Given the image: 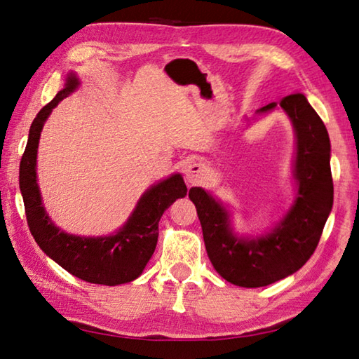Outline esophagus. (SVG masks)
Returning a JSON list of instances; mask_svg holds the SVG:
<instances>
[{"label": "esophagus", "mask_w": 359, "mask_h": 359, "mask_svg": "<svg viewBox=\"0 0 359 359\" xmlns=\"http://www.w3.org/2000/svg\"><path fill=\"white\" fill-rule=\"evenodd\" d=\"M207 168L202 163H191L187 168V180L189 184H201V182L207 177Z\"/></svg>", "instance_id": "1"}]
</instances>
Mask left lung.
<instances>
[{
  "label": "left lung",
  "mask_w": 359,
  "mask_h": 359,
  "mask_svg": "<svg viewBox=\"0 0 359 359\" xmlns=\"http://www.w3.org/2000/svg\"><path fill=\"white\" fill-rule=\"evenodd\" d=\"M270 103L257 112L271 111ZM279 106L292 118L296 133L293 208L273 233L259 239L236 238L228 215L202 188L189 189L196 205L205 248L216 271L234 285L265 287L297 271L315 253L333 205L330 140L325 125L302 94H290Z\"/></svg>",
  "instance_id": "1"
}]
</instances>
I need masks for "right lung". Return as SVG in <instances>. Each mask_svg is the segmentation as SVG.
I'll return each mask as SVG.
<instances>
[{"label":"right lung","mask_w":359,"mask_h":359,"mask_svg":"<svg viewBox=\"0 0 359 359\" xmlns=\"http://www.w3.org/2000/svg\"><path fill=\"white\" fill-rule=\"evenodd\" d=\"M77 86L79 80L71 74L66 88L38 112L30 126L20 163V189L27 225L38 247L74 276L90 284H125L140 276L156 250L160 217L175 199L185 197L188 189L180 174L160 182L143 194L126 225L108 238H80L53 226L43 208L36 185V148L46 118Z\"/></svg>","instance_id":"add662e5"}]
</instances>
